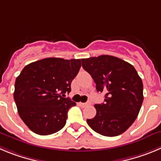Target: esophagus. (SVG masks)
<instances>
[{
	"instance_id": "obj_1",
	"label": "esophagus",
	"mask_w": 161,
	"mask_h": 161,
	"mask_svg": "<svg viewBox=\"0 0 161 161\" xmlns=\"http://www.w3.org/2000/svg\"><path fill=\"white\" fill-rule=\"evenodd\" d=\"M79 105H80L82 107H86V106H89V105H91V103H90V102H88V103H79Z\"/></svg>"
}]
</instances>
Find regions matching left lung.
Instances as JSON below:
<instances>
[{
  "label": "left lung",
  "instance_id": "1",
  "mask_svg": "<svg viewBox=\"0 0 161 161\" xmlns=\"http://www.w3.org/2000/svg\"><path fill=\"white\" fill-rule=\"evenodd\" d=\"M82 66L94 79L104 103L95 104L97 113L87 124L106 136L121 134L134 122L143 103V82L133 65L112 55L82 58Z\"/></svg>",
  "mask_w": 161,
  "mask_h": 161
}]
</instances>
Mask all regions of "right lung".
Returning <instances> with one entry per match:
<instances>
[{
  "label": "right lung",
  "mask_w": 161,
  "mask_h": 161,
  "mask_svg": "<svg viewBox=\"0 0 161 161\" xmlns=\"http://www.w3.org/2000/svg\"><path fill=\"white\" fill-rule=\"evenodd\" d=\"M80 67V59L61 58H43L24 67L13 97L19 117L31 131L45 136L64 128L69 109L76 105L64 97Z\"/></svg>",
  "instance_id": "obj_1"
}]
</instances>
